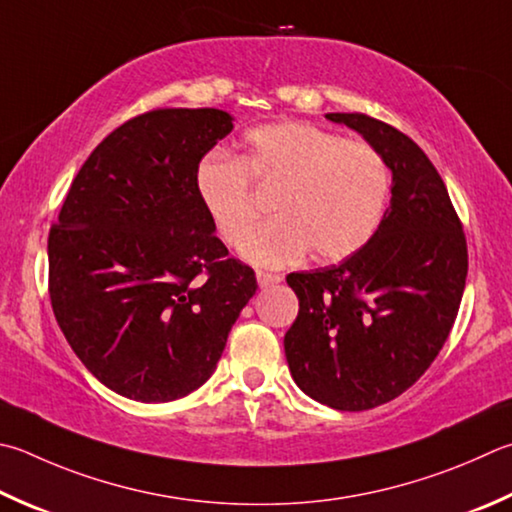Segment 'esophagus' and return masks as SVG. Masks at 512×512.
Returning a JSON list of instances; mask_svg holds the SVG:
<instances>
[{
    "label": "esophagus",
    "mask_w": 512,
    "mask_h": 512,
    "mask_svg": "<svg viewBox=\"0 0 512 512\" xmlns=\"http://www.w3.org/2000/svg\"><path fill=\"white\" fill-rule=\"evenodd\" d=\"M277 282H282L280 275L266 273V271H257V284L262 286V288H268V286H273V284H277Z\"/></svg>",
    "instance_id": "1"
}]
</instances>
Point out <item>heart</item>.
<instances>
[{"label":"heart","mask_w":512,"mask_h":512,"mask_svg":"<svg viewBox=\"0 0 512 512\" xmlns=\"http://www.w3.org/2000/svg\"><path fill=\"white\" fill-rule=\"evenodd\" d=\"M241 159L208 154L194 172V190L221 239L239 246L258 211L247 179L275 189L278 217L244 246L255 264L284 266L311 255L340 262L374 235L389 194V170L374 147L309 123L250 129Z\"/></svg>","instance_id":"1"}]
</instances>
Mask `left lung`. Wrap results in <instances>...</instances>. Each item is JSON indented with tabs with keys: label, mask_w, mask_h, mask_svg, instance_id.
<instances>
[{
	"label": "left lung",
	"mask_w": 512,
	"mask_h": 512,
	"mask_svg": "<svg viewBox=\"0 0 512 512\" xmlns=\"http://www.w3.org/2000/svg\"><path fill=\"white\" fill-rule=\"evenodd\" d=\"M327 118L383 156L392 199L356 253L286 277L300 311L284 351L306 396L362 412L401 396L439 356L466 288L468 248L443 179L410 136L365 114Z\"/></svg>",
	"instance_id": "obj_1"
}]
</instances>
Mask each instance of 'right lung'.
Here are the masks:
<instances>
[{"instance_id":"right-lung-1","label":"right lung","mask_w":512,"mask_h":512,"mask_svg":"<svg viewBox=\"0 0 512 512\" xmlns=\"http://www.w3.org/2000/svg\"><path fill=\"white\" fill-rule=\"evenodd\" d=\"M232 120L221 109L127 120L80 167L49 232L55 320L82 365L132 401H176L206 383L257 291L194 190Z\"/></svg>"}]
</instances>
